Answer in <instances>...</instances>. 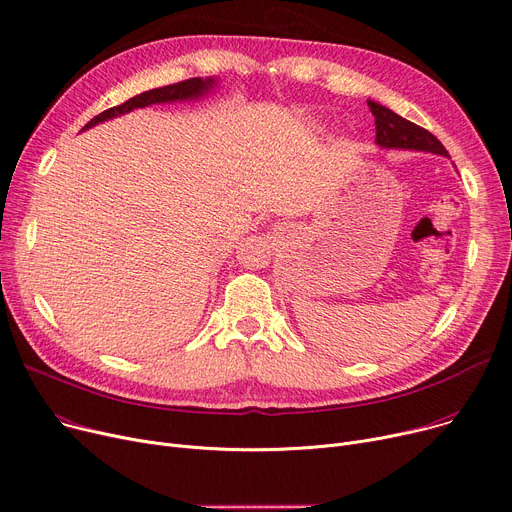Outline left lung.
<instances>
[{"instance_id": "1", "label": "left lung", "mask_w": 512, "mask_h": 512, "mask_svg": "<svg viewBox=\"0 0 512 512\" xmlns=\"http://www.w3.org/2000/svg\"><path fill=\"white\" fill-rule=\"evenodd\" d=\"M368 107L376 119V144L380 148L422 150V153L448 157L442 142L428 130L415 126L409 119L372 99L368 101Z\"/></svg>"}]
</instances>
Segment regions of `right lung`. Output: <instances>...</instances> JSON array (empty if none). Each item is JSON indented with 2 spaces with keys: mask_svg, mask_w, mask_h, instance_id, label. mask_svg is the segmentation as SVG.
<instances>
[{
  "mask_svg": "<svg viewBox=\"0 0 512 512\" xmlns=\"http://www.w3.org/2000/svg\"><path fill=\"white\" fill-rule=\"evenodd\" d=\"M217 78H190V80H184V82H177V84H169V86H161V88H153V90H146V93H140L132 99H128L126 103L117 105V107H111L103 113H99L97 117L90 119V122L82 128L88 130L93 128L97 124H103V122H109V119L113 117H119V115H126L134 109H142V107H148V105H159V103H175V101H196V99H202L206 97L210 90H215L217 86Z\"/></svg>",
  "mask_w": 512,
  "mask_h": 512,
  "instance_id": "right-lung-1",
  "label": "right lung"
}]
</instances>
